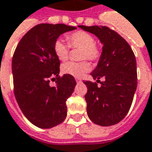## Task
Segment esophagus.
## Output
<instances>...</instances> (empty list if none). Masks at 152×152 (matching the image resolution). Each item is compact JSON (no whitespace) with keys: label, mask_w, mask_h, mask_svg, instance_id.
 <instances>
[{"label":"esophagus","mask_w":152,"mask_h":152,"mask_svg":"<svg viewBox=\"0 0 152 152\" xmlns=\"http://www.w3.org/2000/svg\"><path fill=\"white\" fill-rule=\"evenodd\" d=\"M76 82H77V83H80V82H82V80H81L80 79H78V78H76Z\"/></svg>","instance_id":"esophagus-1"}]
</instances>
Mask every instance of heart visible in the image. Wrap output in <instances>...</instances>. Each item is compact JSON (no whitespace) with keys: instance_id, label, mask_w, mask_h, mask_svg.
Segmentation results:
<instances>
[{"instance_id":"heart-1","label":"heart","mask_w":152,"mask_h":152,"mask_svg":"<svg viewBox=\"0 0 152 152\" xmlns=\"http://www.w3.org/2000/svg\"><path fill=\"white\" fill-rule=\"evenodd\" d=\"M69 44L74 48H80V59L91 61L98 60L101 50L94 44V39L91 34L86 31H76L67 36ZM53 51L58 60L66 61L68 59L69 46L63 39H58L53 44ZM91 70V64L86 61L80 62H68L63 65L61 71L64 74L76 78H80Z\"/></svg>"}]
</instances>
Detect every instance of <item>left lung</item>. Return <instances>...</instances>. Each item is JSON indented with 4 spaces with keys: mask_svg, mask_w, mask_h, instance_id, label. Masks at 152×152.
<instances>
[{
    "mask_svg": "<svg viewBox=\"0 0 152 152\" xmlns=\"http://www.w3.org/2000/svg\"><path fill=\"white\" fill-rule=\"evenodd\" d=\"M79 27L94 34L103 44L97 66L91 73L101 86L84 81L87 114L94 124L112 126L124 119L132 103L137 86L135 55L127 41L108 27ZM101 78L104 82L99 80Z\"/></svg>",
    "mask_w": 152,
    "mask_h": 152,
    "instance_id": "left-lung-1",
    "label": "left lung"
}]
</instances>
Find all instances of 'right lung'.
Wrapping results in <instances>:
<instances>
[{
    "mask_svg": "<svg viewBox=\"0 0 152 152\" xmlns=\"http://www.w3.org/2000/svg\"><path fill=\"white\" fill-rule=\"evenodd\" d=\"M76 27L64 24H40L21 39L12 59L14 91L22 113L40 128H51L65 120L66 99L74 91V77H60V61L53 44L59 36ZM56 78L51 87L50 79Z\"/></svg>",
    "mask_w": 152,
    "mask_h": 152,
    "instance_id": "right-lung-1",
    "label": "right lung"
}]
</instances>
